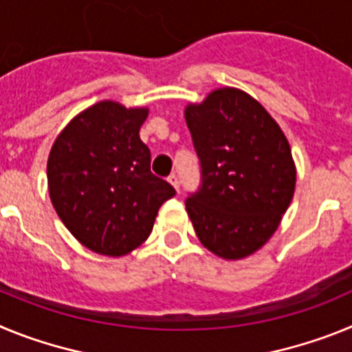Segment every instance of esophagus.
<instances>
[{
    "instance_id": "34e87169",
    "label": "esophagus",
    "mask_w": 352,
    "mask_h": 352,
    "mask_svg": "<svg viewBox=\"0 0 352 352\" xmlns=\"http://www.w3.org/2000/svg\"><path fill=\"white\" fill-rule=\"evenodd\" d=\"M167 179H169L170 185H173L174 188H176V190L179 192V178H178V176H176V174H170V176Z\"/></svg>"
}]
</instances>
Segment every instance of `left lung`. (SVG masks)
I'll return each instance as SVG.
<instances>
[{
	"mask_svg": "<svg viewBox=\"0 0 352 352\" xmlns=\"http://www.w3.org/2000/svg\"><path fill=\"white\" fill-rule=\"evenodd\" d=\"M201 185L185 201L199 241L214 256L259 250L291 204L296 167L280 126L245 91L222 88L185 111Z\"/></svg>",
	"mask_w": 352,
	"mask_h": 352,
	"instance_id": "left-lung-1",
	"label": "left lung"
}]
</instances>
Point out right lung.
Masks as SVG:
<instances>
[{
  "instance_id": "add662e5",
  "label": "right lung",
  "mask_w": 352,
  "mask_h": 352,
  "mask_svg": "<svg viewBox=\"0 0 352 352\" xmlns=\"http://www.w3.org/2000/svg\"><path fill=\"white\" fill-rule=\"evenodd\" d=\"M148 109L105 100L65 126L52 144L47 183L52 206L89 250L120 257L144 243L158 208L176 194L151 173L139 138Z\"/></svg>"
}]
</instances>
